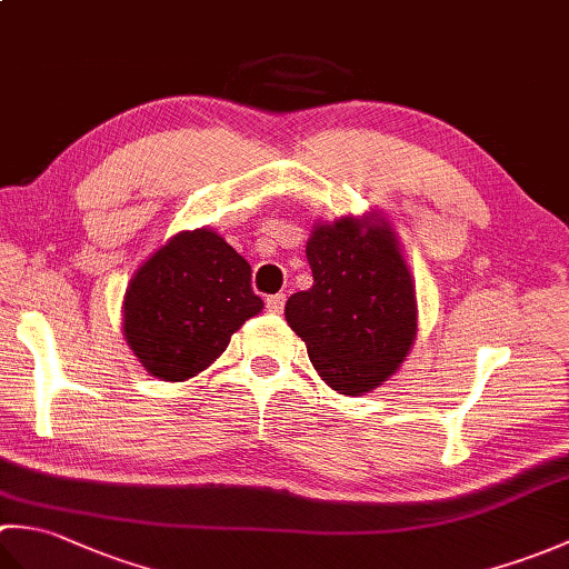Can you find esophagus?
Wrapping results in <instances>:
<instances>
[{
	"mask_svg": "<svg viewBox=\"0 0 569 569\" xmlns=\"http://www.w3.org/2000/svg\"><path fill=\"white\" fill-rule=\"evenodd\" d=\"M283 306H286V296L283 293H273L266 298V308H269V312H283Z\"/></svg>",
	"mask_w": 569,
	"mask_h": 569,
	"instance_id": "obj_1",
	"label": "esophagus"
}]
</instances>
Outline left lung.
Segmentation results:
<instances>
[{
    "instance_id": "obj_1",
    "label": "left lung",
    "mask_w": 569,
    "mask_h": 569,
    "mask_svg": "<svg viewBox=\"0 0 569 569\" xmlns=\"http://www.w3.org/2000/svg\"><path fill=\"white\" fill-rule=\"evenodd\" d=\"M312 288L286 303V320L335 391L359 396L389 379L416 340L413 278L383 222L345 217L308 239Z\"/></svg>"
}]
</instances>
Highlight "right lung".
Here are the masks:
<instances>
[{
    "instance_id": "right-lung-1",
    "label": "right lung",
    "mask_w": 569,
    "mask_h": 569,
    "mask_svg": "<svg viewBox=\"0 0 569 569\" xmlns=\"http://www.w3.org/2000/svg\"><path fill=\"white\" fill-rule=\"evenodd\" d=\"M261 308L247 259L220 234L196 229L168 239L131 278L124 337L151 377L186 381Z\"/></svg>"
}]
</instances>
